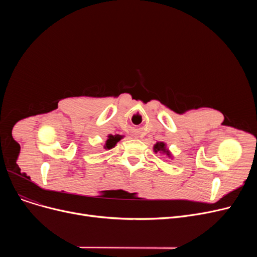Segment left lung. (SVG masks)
<instances>
[{"label":"left lung","mask_w":257,"mask_h":257,"mask_svg":"<svg viewBox=\"0 0 257 257\" xmlns=\"http://www.w3.org/2000/svg\"><path fill=\"white\" fill-rule=\"evenodd\" d=\"M154 150H155V152H157V151H163L164 153L167 152V154L170 155V154H169V151H167V149H166V145H165L164 143H157V144L154 146Z\"/></svg>","instance_id":"8db88e82"}]
</instances>
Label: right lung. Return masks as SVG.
<instances>
[{
	"mask_svg": "<svg viewBox=\"0 0 257 257\" xmlns=\"http://www.w3.org/2000/svg\"><path fill=\"white\" fill-rule=\"evenodd\" d=\"M121 138L119 137V136H109L108 137V140H107V142H106V146H105V148L106 149H111L112 147H114L115 146V144L120 140Z\"/></svg>",
	"mask_w": 257,
	"mask_h": 257,
	"instance_id": "1",
	"label": "right lung"
}]
</instances>
